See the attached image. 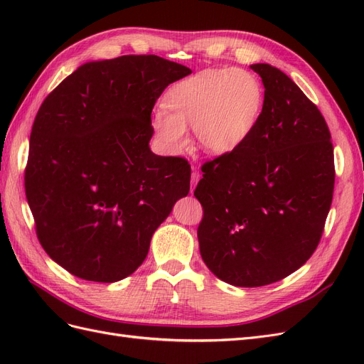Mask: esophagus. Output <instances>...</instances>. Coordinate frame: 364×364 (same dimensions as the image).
Masks as SVG:
<instances>
[{
  "label": "esophagus",
  "mask_w": 364,
  "mask_h": 364,
  "mask_svg": "<svg viewBox=\"0 0 364 364\" xmlns=\"http://www.w3.org/2000/svg\"><path fill=\"white\" fill-rule=\"evenodd\" d=\"M199 181H200V173L197 171L196 168H193V173H191V185L196 186L197 182H199Z\"/></svg>",
  "instance_id": "esophagus-1"
}]
</instances>
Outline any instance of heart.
<instances>
[{
  "label": "heart",
  "mask_w": 364,
  "mask_h": 364,
  "mask_svg": "<svg viewBox=\"0 0 364 364\" xmlns=\"http://www.w3.org/2000/svg\"><path fill=\"white\" fill-rule=\"evenodd\" d=\"M167 109L153 114V130L161 147L178 155L194 127L199 146L213 155L234 151L255 129L262 107V87L241 68L208 70L174 85Z\"/></svg>",
  "instance_id": "heart-1"
}]
</instances>
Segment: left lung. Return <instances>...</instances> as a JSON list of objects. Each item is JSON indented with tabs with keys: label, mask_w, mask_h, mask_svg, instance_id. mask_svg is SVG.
Wrapping results in <instances>:
<instances>
[{
	"label": "left lung",
	"mask_w": 364,
	"mask_h": 364,
	"mask_svg": "<svg viewBox=\"0 0 364 364\" xmlns=\"http://www.w3.org/2000/svg\"><path fill=\"white\" fill-rule=\"evenodd\" d=\"M250 68L264 85L255 129L234 151L202 165L200 255L237 287L284 279L310 258L334 191L331 134L317 106L269 63Z\"/></svg>",
	"instance_id": "obj_1"
}]
</instances>
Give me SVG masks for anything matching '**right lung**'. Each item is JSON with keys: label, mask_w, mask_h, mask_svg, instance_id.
I'll return each mask as SVG.
<instances>
[{"label": "right lung", "mask_w": 364, "mask_h": 364, "mask_svg": "<svg viewBox=\"0 0 364 364\" xmlns=\"http://www.w3.org/2000/svg\"><path fill=\"white\" fill-rule=\"evenodd\" d=\"M188 74L155 54L87 62L41 105L26 196L41 246L74 277L117 282L134 273L190 193L188 161L149 146L153 106Z\"/></svg>", "instance_id": "1"}]
</instances>
